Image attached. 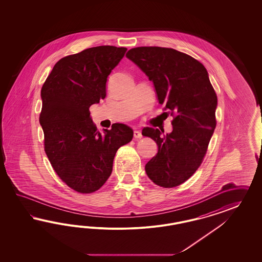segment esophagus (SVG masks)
I'll use <instances>...</instances> for the list:
<instances>
[{"label": "esophagus", "mask_w": 262, "mask_h": 262, "mask_svg": "<svg viewBox=\"0 0 262 262\" xmlns=\"http://www.w3.org/2000/svg\"><path fill=\"white\" fill-rule=\"evenodd\" d=\"M134 136H135V139H140L142 137V134L139 130H135L134 132Z\"/></svg>", "instance_id": "34e87169"}]
</instances>
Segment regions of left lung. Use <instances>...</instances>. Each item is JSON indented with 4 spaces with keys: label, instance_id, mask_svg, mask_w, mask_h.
Returning a JSON list of instances; mask_svg holds the SVG:
<instances>
[{
    "label": "left lung",
    "instance_id": "obj_1",
    "mask_svg": "<svg viewBox=\"0 0 262 262\" xmlns=\"http://www.w3.org/2000/svg\"><path fill=\"white\" fill-rule=\"evenodd\" d=\"M126 56L154 82L159 103L174 115L172 133L162 135L151 127L142 133L159 147L146 173L159 186H178L203 162L216 127L217 96L208 73L197 59L171 48H134Z\"/></svg>",
    "mask_w": 262,
    "mask_h": 262
}]
</instances>
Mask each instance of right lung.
<instances>
[{"label":"right lung","mask_w":262,"mask_h":262,"mask_svg":"<svg viewBox=\"0 0 262 262\" xmlns=\"http://www.w3.org/2000/svg\"><path fill=\"white\" fill-rule=\"evenodd\" d=\"M126 52L127 48L98 46L65 56L41 89L45 152L58 177L79 193L103 186L116 151L134 136L130 127L118 123L100 133L89 112L105 98L107 77Z\"/></svg>","instance_id":"right-lung-1"}]
</instances>
